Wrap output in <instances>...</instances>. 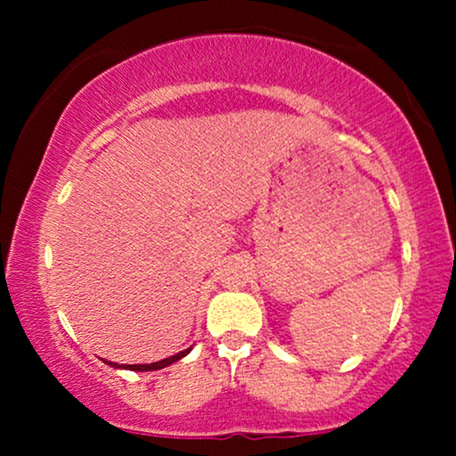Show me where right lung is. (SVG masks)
Wrapping results in <instances>:
<instances>
[{"label":"right lung","instance_id":"obj_1","mask_svg":"<svg viewBox=\"0 0 456 456\" xmlns=\"http://www.w3.org/2000/svg\"><path fill=\"white\" fill-rule=\"evenodd\" d=\"M186 354H191V347L184 349V352L175 354V355H169V358L165 360H159V362H151V364H115V362H109V360H104L109 366H113V369H128V370H159V369H165V366L177 362V360L184 358Z\"/></svg>","mask_w":456,"mask_h":456}]
</instances>
